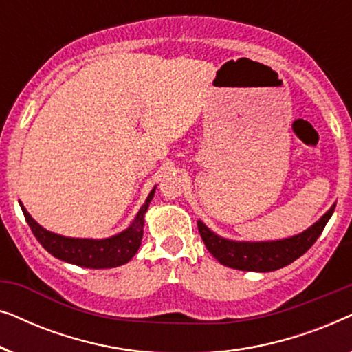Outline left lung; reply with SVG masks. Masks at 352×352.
<instances>
[{
    "label": "left lung",
    "mask_w": 352,
    "mask_h": 352,
    "mask_svg": "<svg viewBox=\"0 0 352 352\" xmlns=\"http://www.w3.org/2000/svg\"><path fill=\"white\" fill-rule=\"evenodd\" d=\"M333 205L322 218L312 224L305 232L293 235L290 239L274 240V242H234L219 237L199 221V232L205 247L224 266L239 269V271L271 272L285 267L302 256L309 250L329 223L335 211Z\"/></svg>",
    "instance_id": "8db88e82"
}]
</instances>
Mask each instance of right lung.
Listing matches in <instances>:
<instances>
[{"label": "right lung", "instance_id": "right-lung-1", "mask_svg": "<svg viewBox=\"0 0 352 352\" xmlns=\"http://www.w3.org/2000/svg\"><path fill=\"white\" fill-rule=\"evenodd\" d=\"M153 194H155V187L148 194L146 204L141 206L133 224L126 230L113 235V237L100 240L72 239L64 237V235L52 234L50 230L43 229L28 214V211L23 208L22 204L21 208L23 211V216H25L27 224L30 226L33 235L43 245V248L46 252H50L52 256L59 258L65 263L76 264V266L81 267L109 269L122 266V264L128 263L138 253L144 234V214H146L148 204L153 199Z\"/></svg>", "mask_w": 352, "mask_h": 352}]
</instances>
